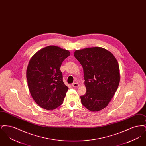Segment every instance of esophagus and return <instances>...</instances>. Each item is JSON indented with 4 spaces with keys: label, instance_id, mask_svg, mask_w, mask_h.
<instances>
[{
    "label": "esophagus",
    "instance_id": "1",
    "mask_svg": "<svg viewBox=\"0 0 146 146\" xmlns=\"http://www.w3.org/2000/svg\"><path fill=\"white\" fill-rule=\"evenodd\" d=\"M72 86L74 87V88H78V86H79V84L78 83H73L72 84Z\"/></svg>",
    "mask_w": 146,
    "mask_h": 146
}]
</instances>
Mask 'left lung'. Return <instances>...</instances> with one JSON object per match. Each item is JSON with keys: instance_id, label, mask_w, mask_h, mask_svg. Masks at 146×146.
Instances as JSON below:
<instances>
[{"instance_id": "8db88e82", "label": "left lung", "mask_w": 146, "mask_h": 146, "mask_svg": "<svg viewBox=\"0 0 146 146\" xmlns=\"http://www.w3.org/2000/svg\"><path fill=\"white\" fill-rule=\"evenodd\" d=\"M74 57L83 67L86 92L82 104L92 111H100L111 101L120 82L118 61L112 53L101 47L76 50Z\"/></svg>"}]
</instances>
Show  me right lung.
Masks as SVG:
<instances>
[{
  "instance_id": "right-lung-1",
  "label": "right lung",
  "mask_w": 146,
  "mask_h": 146,
  "mask_svg": "<svg viewBox=\"0 0 146 146\" xmlns=\"http://www.w3.org/2000/svg\"><path fill=\"white\" fill-rule=\"evenodd\" d=\"M70 54L68 50L50 45L37 51L29 61L28 89L35 102L45 110H55L63 103L68 88L60 69Z\"/></svg>"
}]
</instances>
